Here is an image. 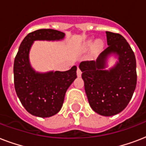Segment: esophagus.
<instances>
[{
    "mask_svg": "<svg viewBox=\"0 0 146 146\" xmlns=\"http://www.w3.org/2000/svg\"><path fill=\"white\" fill-rule=\"evenodd\" d=\"M76 73H77V76L80 77V76H81V75H82V71H81V70L80 69V67L78 66L77 67V70H76Z\"/></svg>",
    "mask_w": 146,
    "mask_h": 146,
    "instance_id": "34e87169",
    "label": "esophagus"
}]
</instances>
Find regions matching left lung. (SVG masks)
I'll list each match as a JSON object with an SVG mask.
<instances>
[{
  "instance_id": "8db88e82",
  "label": "left lung",
  "mask_w": 146,
  "mask_h": 146,
  "mask_svg": "<svg viewBox=\"0 0 146 146\" xmlns=\"http://www.w3.org/2000/svg\"><path fill=\"white\" fill-rule=\"evenodd\" d=\"M108 47L96 61L80 64L85 91L93 111L102 116L117 114L127 106L136 86V61L129 43L118 33L106 32ZM116 53L119 61L113 68L104 71L109 55Z\"/></svg>"
}]
</instances>
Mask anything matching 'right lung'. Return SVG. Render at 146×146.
<instances>
[{"mask_svg":"<svg viewBox=\"0 0 146 146\" xmlns=\"http://www.w3.org/2000/svg\"><path fill=\"white\" fill-rule=\"evenodd\" d=\"M62 32L42 29L29 33L20 44L13 64L14 86L18 98L29 113L39 117H49L58 113L64 96L76 78V66L64 72L36 73L30 66L29 53L35 40H60Z\"/></svg>","mask_w":146,"mask_h":146,"instance_id":"right-lung-1","label":"right lung"}]
</instances>
